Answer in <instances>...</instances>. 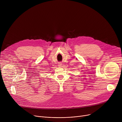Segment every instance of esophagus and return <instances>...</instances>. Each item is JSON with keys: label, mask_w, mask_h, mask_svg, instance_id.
I'll return each instance as SVG.
<instances>
[{"label": "esophagus", "mask_w": 122, "mask_h": 122, "mask_svg": "<svg viewBox=\"0 0 122 122\" xmlns=\"http://www.w3.org/2000/svg\"><path fill=\"white\" fill-rule=\"evenodd\" d=\"M58 66H62V64H61V63L58 64Z\"/></svg>", "instance_id": "obj_1"}]
</instances>
